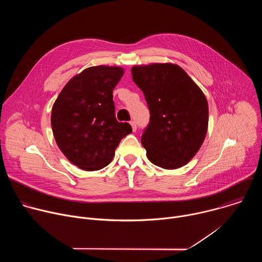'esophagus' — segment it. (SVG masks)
<instances>
[{
  "label": "esophagus",
  "mask_w": 262,
  "mask_h": 262,
  "mask_svg": "<svg viewBox=\"0 0 262 262\" xmlns=\"http://www.w3.org/2000/svg\"><path fill=\"white\" fill-rule=\"evenodd\" d=\"M130 125H132L133 132H136L137 130V123L135 121H130Z\"/></svg>",
  "instance_id": "1"
}]
</instances>
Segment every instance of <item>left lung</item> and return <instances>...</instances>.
Wrapping results in <instances>:
<instances>
[{
	"label": "left lung",
	"instance_id": "obj_1",
	"mask_svg": "<svg viewBox=\"0 0 262 262\" xmlns=\"http://www.w3.org/2000/svg\"><path fill=\"white\" fill-rule=\"evenodd\" d=\"M132 76L150 112L141 139L148 160L164 169L184 166L198 152L206 136L205 95L176 64L134 66Z\"/></svg>",
	"mask_w": 262,
	"mask_h": 262
}]
</instances>
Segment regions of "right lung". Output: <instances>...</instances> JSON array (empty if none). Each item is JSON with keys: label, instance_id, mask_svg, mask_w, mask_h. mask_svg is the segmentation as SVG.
Instances as JSON below:
<instances>
[{"label": "right lung", "instance_id": "1", "mask_svg": "<svg viewBox=\"0 0 262 262\" xmlns=\"http://www.w3.org/2000/svg\"><path fill=\"white\" fill-rule=\"evenodd\" d=\"M123 73L116 66L89 67L65 85L53 105L56 143L68 161L83 170L107 166L120 141L133 130L115 116L113 90Z\"/></svg>", "mask_w": 262, "mask_h": 262}]
</instances>
